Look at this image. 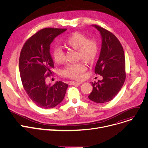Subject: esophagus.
I'll return each mask as SVG.
<instances>
[{
    "label": "esophagus",
    "mask_w": 148,
    "mask_h": 148,
    "mask_svg": "<svg viewBox=\"0 0 148 148\" xmlns=\"http://www.w3.org/2000/svg\"><path fill=\"white\" fill-rule=\"evenodd\" d=\"M82 84V82H75V81H71L70 82V85H79Z\"/></svg>",
    "instance_id": "obj_1"
}]
</instances>
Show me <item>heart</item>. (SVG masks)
<instances>
[{
	"label": "heart",
	"instance_id": "b5f03b06",
	"mask_svg": "<svg viewBox=\"0 0 148 148\" xmlns=\"http://www.w3.org/2000/svg\"><path fill=\"white\" fill-rule=\"evenodd\" d=\"M65 44L69 47L77 49V56L87 63H92L97 58L99 45L97 40L92 38H88L85 34L78 32H74L65 40ZM53 57L57 63H62L65 60L63 51L60 48H56L53 51ZM86 66L82 62L69 64L62 71V75L70 79L80 80L82 79Z\"/></svg>",
	"mask_w": 148,
	"mask_h": 148
}]
</instances>
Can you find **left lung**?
Returning a JSON list of instances; mask_svg holds the SVG:
<instances>
[{"mask_svg":"<svg viewBox=\"0 0 148 148\" xmlns=\"http://www.w3.org/2000/svg\"><path fill=\"white\" fill-rule=\"evenodd\" d=\"M100 33L102 43L99 58L95 66V74L103 79L92 82V91L88 98L94 102L103 103L112 100L124 85L126 77L125 60L122 45L110 31L94 25Z\"/></svg>","mask_w":148,"mask_h":148,"instance_id":"1","label":"left lung"}]
</instances>
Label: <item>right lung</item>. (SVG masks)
I'll list each match as a JSON object with an SVG mask.
<instances>
[{
  "label": "right lung",
  "instance_id": "obj_1",
  "mask_svg": "<svg viewBox=\"0 0 148 148\" xmlns=\"http://www.w3.org/2000/svg\"><path fill=\"white\" fill-rule=\"evenodd\" d=\"M66 29L45 28L34 34L21 49L19 70L23 88L31 100L43 109L53 108L63 100L68 85L57 81L47 85V77L54 68L49 48L54 39Z\"/></svg>",
  "mask_w": 148,
  "mask_h": 148
}]
</instances>
